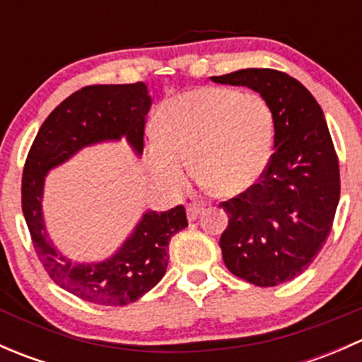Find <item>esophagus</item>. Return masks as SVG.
Masks as SVG:
<instances>
[{"label": "esophagus", "mask_w": 362, "mask_h": 362, "mask_svg": "<svg viewBox=\"0 0 362 362\" xmlns=\"http://www.w3.org/2000/svg\"><path fill=\"white\" fill-rule=\"evenodd\" d=\"M203 210L204 208L202 204H187V218L189 221H196L203 214Z\"/></svg>", "instance_id": "obj_1"}]
</instances>
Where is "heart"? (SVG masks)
<instances>
[{
	"instance_id": "1",
	"label": "heart",
	"mask_w": 362,
	"mask_h": 362,
	"mask_svg": "<svg viewBox=\"0 0 362 362\" xmlns=\"http://www.w3.org/2000/svg\"><path fill=\"white\" fill-rule=\"evenodd\" d=\"M158 140L147 148L152 180L180 191L192 173L221 198H235L261 178L275 120L264 98L231 87H196L164 101L154 115Z\"/></svg>"
}]
</instances>
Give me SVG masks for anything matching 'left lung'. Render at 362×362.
Masks as SVG:
<instances>
[{"label":"left lung","mask_w":362,"mask_h":362,"mask_svg":"<svg viewBox=\"0 0 362 362\" xmlns=\"http://www.w3.org/2000/svg\"><path fill=\"white\" fill-rule=\"evenodd\" d=\"M211 82L243 86L264 98L275 120V152L261 180L221 204L224 264L259 287L305 272L329 236L339 202V168L322 108L301 82L268 68H247Z\"/></svg>","instance_id":"left-lung-1"}]
</instances>
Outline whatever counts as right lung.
Returning <instances> with one entry per match:
<instances>
[{
	"mask_svg": "<svg viewBox=\"0 0 362 362\" xmlns=\"http://www.w3.org/2000/svg\"><path fill=\"white\" fill-rule=\"evenodd\" d=\"M148 108L151 96L144 82L83 87L47 117L25 160L23 214L36 254L50 279L83 301L124 306L148 293L166 273L171 236L187 228L185 208L147 210L110 257L78 262L57 249L47 231L42 206L45 178L86 147L122 138L140 158Z\"/></svg>",
	"mask_w": 362,
	"mask_h": 362,
	"instance_id": "1",
	"label": "right lung"
}]
</instances>
